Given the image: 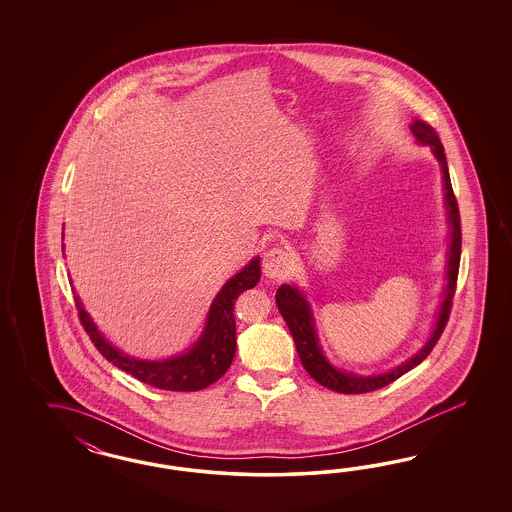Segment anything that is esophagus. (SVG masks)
<instances>
[{
	"instance_id": "esophagus-1",
	"label": "esophagus",
	"mask_w": 512,
	"mask_h": 512,
	"mask_svg": "<svg viewBox=\"0 0 512 512\" xmlns=\"http://www.w3.org/2000/svg\"><path fill=\"white\" fill-rule=\"evenodd\" d=\"M293 268V255L281 246H274L264 253L263 272L266 278H285Z\"/></svg>"
}]
</instances>
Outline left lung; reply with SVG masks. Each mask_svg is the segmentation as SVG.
<instances>
[{"label":"left lung","instance_id":"left-lung-1","mask_svg":"<svg viewBox=\"0 0 512 512\" xmlns=\"http://www.w3.org/2000/svg\"><path fill=\"white\" fill-rule=\"evenodd\" d=\"M411 131L415 135V139L420 144H426L432 148L441 171H443V184H445V201H447V214H449L450 223V246L449 261H447V287H445V298L441 304V310L437 315V323H435L434 332L430 336V340L426 341V345L420 349L415 357L409 358L407 362L400 364L398 368H394L392 372L381 373V375H370V377H362L355 373L341 372L338 368H334L328 360H326L319 340H317V332L313 325V315H311L310 304L304 298V295L291 285H281L276 293V304H278L279 313L283 315L285 323L289 326L293 340H295L296 353L302 360V366L306 368V372L311 377L323 385L330 388L334 392L340 394H364V392H372L377 388L387 387L392 381H396L398 377H402L403 373L413 370L415 366H419L424 358L432 353L437 340L441 338L447 321H449L450 308H452V298L456 293V281H458V268H460V255H462V225H460V210H458V202L452 191L450 184L449 167H447V157L443 144L437 137L434 127L415 120L411 124Z\"/></svg>","mask_w":512,"mask_h":512}]
</instances>
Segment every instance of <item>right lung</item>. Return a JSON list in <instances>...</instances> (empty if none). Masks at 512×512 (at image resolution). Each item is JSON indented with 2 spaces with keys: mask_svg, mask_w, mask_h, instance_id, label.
I'll list each match as a JSON object with an SVG mask.
<instances>
[{
  "mask_svg": "<svg viewBox=\"0 0 512 512\" xmlns=\"http://www.w3.org/2000/svg\"><path fill=\"white\" fill-rule=\"evenodd\" d=\"M261 259L255 257L242 268L234 278L229 279L217 293L206 326L199 341L178 357L167 360H139L120 353L109 341L101 336L97 326L77 302L78 319L88 332L95 349L112 362L116 368L133 375L142 383L161 390L172 392H195L216 383L223 373L229 370L236 351V323H234V302L244 291L253 289L261 279Z\"/></svg>",
  "mask_w": 512,
  "mask_h": 512,
  "instance_id": "1",
  "label": "right lung"
}]
</instances>
